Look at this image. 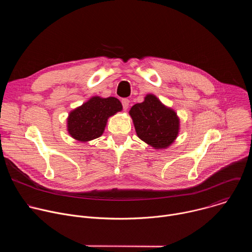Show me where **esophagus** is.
<instances>
[{
  "instance_id": "34e87169",
  "label": "esophagus",
  "mask_w": 252,
  "mask_h": 252,
  "mask_svg": "<svg viewBox=\"0 0 252 252\" xmlns=\"http://www.w3.org/2000/svg\"><path fill=\"white\" fill-rule=\"evenodd\" d=\"M122 104H123L124 110H125V111H126V110L128 109V105H129V99H127V98H124V99H122Z\"/></svg>"
}]
</instances>
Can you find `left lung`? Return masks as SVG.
Listing matches in <instances>:
<instances>
[{
	"label": "left lung",
	"instance_id": "obj_1",
	"mask_svg": "<svg viewBox=\"0 0 252 252\" xmlns=\"http://www.w3.org/2000/svg\"><path fill=\"white\" fill-rule=\"evenodd\" d=\"M129 115L137 136L155 149H165L176 138L179 120L174 111L163 105L154 94L134 104Z\"/></svg>",
	"mask_w": 252,
	"mask_h": 252
}]
</instances>
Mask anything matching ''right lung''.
Segmentation results:
<instances>
[{
    "label": "right lung",
    "instance_id": "1",
    "mask_svg": "<svg viewBox=\"0 0 252 252\" xmlns=\"http://www.w3.org/2000/svg\"><path fill=\"white\" fill-rule=\"evenodd\" d=\"M122 110L123 105L116 97L94 96L69 114L67 130L80 141L94 139L102 134L107 119Z\"/></svg>",
    "mask_w": 252,
    "mask_h": 252
}]
</instances>
